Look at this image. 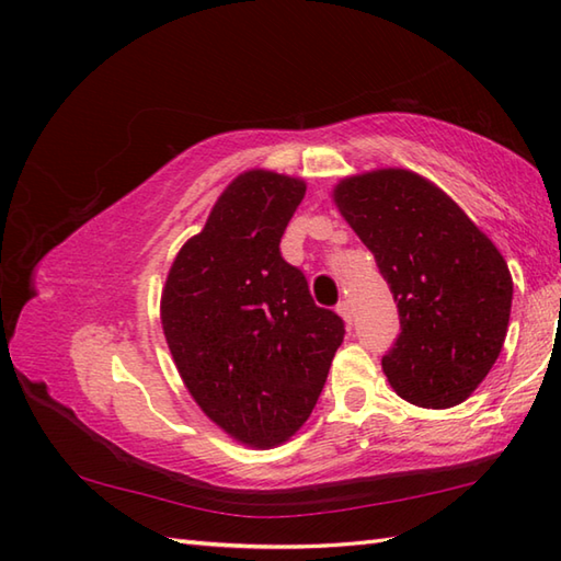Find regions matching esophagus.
<instances>
[{
  "instance_id": "esophagus-1",
  "label": "esophagus",
  "mask_w": 561,
  "mask_h": 561,
  "mask_svg": "<svg viewBox=\"0 0 561 561\" xmlns=\"http://www.w3.org/2000/svg\"><path fill=\"white\" fill-rule=\"evenodd\" d=\"M337 313L344 318V323L352 325V306H350V301H340L337 304Z\"/></svg>"
}]
</instances>
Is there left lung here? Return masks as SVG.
Listing matches in <instances>:
<instances>
[{
  "instance_id": "left-lung-1",
  "label": "left lung",
  "mask_w": 561,
  "mask_h": 561,
  "mask_svg": "<svg viewBox=\"0 0 561 561\" xmlns=\"http://www.w3.org/2000/svg\"><path fill=\"white\" fill-rule=\"evenodd\" d=\"M335 202L398 301L400 335L383 371L400 398L460 404L504 347L514 282L502 253L422 175L386 169L335 187Z\"/></svg>"
}]
</instances>
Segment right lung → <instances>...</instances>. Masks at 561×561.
Instances as JSON below:
<instances>
[{
	"mask_svg": "<svg viewBox=\"0 0 561 561\" xmlns=\"http://www.w3.org/2000/svg\"><path fill=\"white\" fill-rule=\"evenodd\" d=\"M304 195L289 175H238L181 248L161 296L163 335L190 396L257 448L308 420L344 340V320L316 306L279 250Z\"/></svg>",
	"mask_w": 561,
	"mask_h": 561,
	"instance_id": "right-lung-1",
	"label": "right lung"
}]
</instances>
